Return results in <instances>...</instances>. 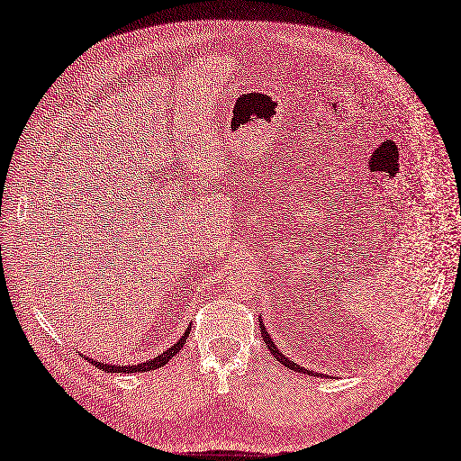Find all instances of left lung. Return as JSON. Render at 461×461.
<instances>
[{
  "label": "left lung",
  "mask_w": 461,
  "mask_h": 461,
  "mask_svg": "<svg viewBox=\"0 0 461 461\" xmlns=\"http://www.w3.org/2000/svg\"><path fill=\"white\" fill-rule=\"evenodd\" d=\"M261 336H263V341H265V345L268 347V351H271L273 355H275V358L282 364V366H285V368H290V370H294V372H305V374H311L312 375V372H309V370H305V368H299L297 364L294 362V360H290V358H285L280 351H278V347L275 345V341L271 339V336H268V331H267V328H265V324H263V321H261ZM322 375V374H321Z\"/></svg>",
  "instance_id": "8db88e82"
}]
</instances>
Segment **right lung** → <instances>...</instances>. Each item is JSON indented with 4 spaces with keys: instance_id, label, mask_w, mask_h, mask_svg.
<instances>
[{
    "instance_id": "1",
    "label": "right lung",
    "mask_w": 461,
    "mask_h": 461,
    "mask_svg": "<svg viewBox=\"0 0 461 461\" xmlns=\"http://www.w3.org/2000/svg\"><path fill=\"white\" fill-rule=\"evenodd\" d=\"M188 333H190V326H188V330L183 333V338L173 345V347H169L167 351H164L162 355H158L156 358H152V360H147V362H140V364H137V366H118V364H104V362H95L93 358H87L91 364H95V366L97 368H101L103 372H106V374H133V372H150V370H156V368H162L164 364H167L173 357H176L181 348H183V345H185V341H186V338H188Z\"/></svg>"
}]
</instances>
